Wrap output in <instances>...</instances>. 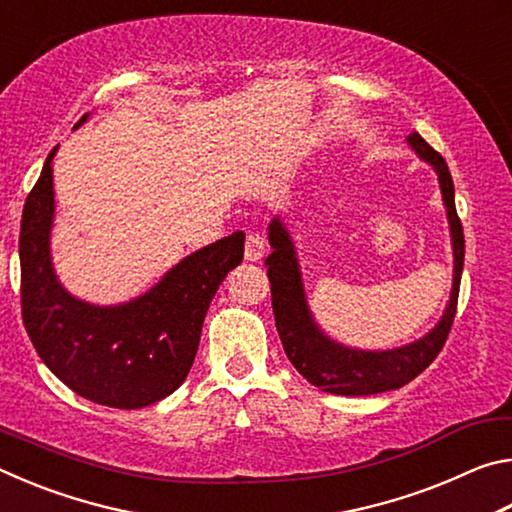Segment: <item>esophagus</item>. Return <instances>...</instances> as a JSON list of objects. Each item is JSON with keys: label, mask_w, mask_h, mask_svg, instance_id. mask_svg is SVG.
<instances>
[{"label": "esophagus", "mask_w": 512, "mask_h": 512, "mask_svg": "<svg viewBox=\"0 0 512 512\" xmlns=\"http://www.w3.org/2000/svg\"><path fill=\"white\" fill-rule=\"evenodd\" d=\"M266 253V241L262 235H248L246 237V250L244 255L248 262H259Z\"/></svg>", "instance_id": "1"}]
</instances>
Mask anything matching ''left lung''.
<instances>
[{
    "label": "left lung",
    "mask_w": 512,
    "mask_h": 512,
    "mask_svg": "<svg viewBox=\"0 0 512 512\" xmlns=\"http://www.w3.org/2000/svg\"><path fill=\"white\" fill-rule=\"evenodd\" d=\"M413 151L427 160L438 171L440 189H443V201L449 216V228H452L454 244V287L452 298L445 309L440 323L411 345L386 352H363L350 350L343 345L329 341L327 336L316 327L314 318L309 314L305 291H302L300 268L293 250L291 239L282 223L273 219L268 225V241H271L273 253L266 257L268 282H271L273 314L275 327L280 334L289 361L293 363L302 377L309 384L318 386L320 391L334 395H375L384 391H395L409 384L420 375L424 368L431 366V361L438 357L440 350L449 336V329L454 325L458 289H461V273L465 259V237L463 225L456 214L454 203V180L436 149L422 140L418 133L409 137Z\"/></svg>",
    "instance_id": "8db88e82"
}]
</instances>
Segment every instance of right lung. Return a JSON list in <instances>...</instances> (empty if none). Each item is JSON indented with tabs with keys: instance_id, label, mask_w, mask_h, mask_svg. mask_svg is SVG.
Listing matches in <instances>:
<instances>
[{
	"instance_id": "add662e5",
	"label": "right lung",
	"mask_w": 512,
	"mask_h": 512,
	"mask_svg": "<svg viewBox=\"0 0 512 512\" xmlns=\"http://www.w3.org/2000/svg\"><path fill=\"white\" fill-rule=\"evenodd\" d=\"M56 149L22 212L24 327L45 366L76 395L112 409H142L185 381L214 293L244 259V232L196 250L126 305L94 307L76 300L58 284L49 257Z\"/></svg>"
}]
</instances>
